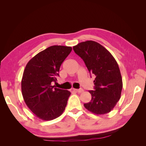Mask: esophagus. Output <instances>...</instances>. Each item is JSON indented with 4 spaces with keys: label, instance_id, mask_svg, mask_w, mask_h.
I'll list each match as a JSON object with an SVG mask.
<instances>
[{
    "label": "esophagus",
    "instance_id": "1",
    "mask_svg": "<svg viewBox=\"0 0 146 146\" xmlns=\"http://www.w3.org/2000/svg\"><path fill=\"white\" fill-rule=\"evenodd\" d=\"M74 90L75 91L78 92V93H81V92H83V89H74Z\"/></svg>",
    "mask_w": 146,
    "mask_h": 146
}]
</instances>
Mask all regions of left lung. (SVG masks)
<instances>
[{"mask_svg":"<svg viewBox=\"0 0 146 146\" xmlns=\"http://www.w3.org/2000/svg\"><path fill=\"white\" fill-rule=\"evenodd\" d=\"M73 49L84 61L90 74L95 76L94 91H89L91 100L84 104L96 114L110 112L121 98L122 79L119 66L108 50L93 41L78 43Z\"/></svg>","mask_w":146,"mask_h":146,"instance_id":"left-lung-1","label":"left lung"}]
</instances>
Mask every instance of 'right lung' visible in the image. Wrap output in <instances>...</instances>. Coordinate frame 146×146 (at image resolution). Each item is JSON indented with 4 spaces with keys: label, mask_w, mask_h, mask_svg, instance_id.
Segmentation results:
<instances>
[{
    "label": "right lung",
    "mask_w": 146,
    "mask_h": 146,
    "mask_svg": "<svg viewBox=\"0 0 146 146\" xmlns=\"http://www.w3.org/2000/svg\"><path fill=\"white\" fill-rule=\"evenodd\" d=\"M72 50L71 47L52 46L31 59L21 81L25 103L36 117L51 121L61 116L70 92L52 86L59 76L60 66Z\"/></svg>",
    "instance_id": "1"
}]
</instances>
